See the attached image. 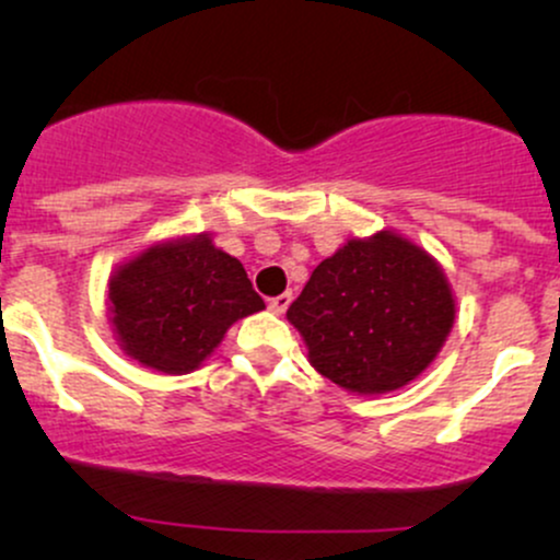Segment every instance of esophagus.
<instances>
[{
	"instance_id": "34e87169",
	"label": "esophagus",
	"mask_w": 560,
	"mask_h": 560,
	"mask_svg": "<svg viewBox=\"0 0 560 560\" xmlns=\"http://www.w3.org/2000/svg\"><path fill=\"white\" fill-rule=\"evenodd\" d=\"M289 302H292V294H289V292L279 294V298H271V300H268V311L276 313V316H281V313H284L287 307H289Z\"/></svg>"
}]
</instances>
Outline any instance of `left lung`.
<instances>
[{
  "mask_svg": "<svg viewBox=\"0 0 560 560\" xmlns=\"http://www.w3.org/2000/svg\"><path fill=\"white\" fill-rule=\"evenodd\" d=\"M287 318L320 376L355 395H384L440 355L455 294L427 249L397 231H376L318 262Z\"/></svg>",
  "mask_w": 560,
  "mask_h": 560,
  "instance_id": "left-lung-1",
  "label": "left lung"
}]
</instances>
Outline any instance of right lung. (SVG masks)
I'll list each match as a JSON object with an SVG mask.
<instances>
[{
    "label": "right lung",
    "mask_w": 560,
    "mask_h": 560,
    "mask_svg": "<svg viewBox=\"0 0 560 560\" xmlns=\"http://www.w3.org/2000/svg\"><path fill=\"white\" fill-rule=\"evenodd\" d=\"M266 302L210 234L152 242L107 281L115 342L131 361L182 376L208 361L231 324Z\"/></svg>",
    "instance_id": "1"
}]
</instances>
